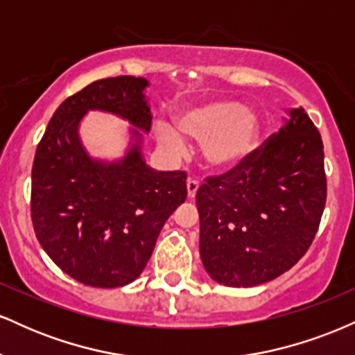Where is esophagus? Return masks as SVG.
Returning a JSON list of instances; mask_svg holds the SVG:
<instances>
[{"label":"esophagus","instance_id":"obj_1","mask_svg":"<svg viewBox=\"0 0 355 355\" xmlns=\"http://www.w3.org/2000/svg\"><path fill=\"white\" fill-rule=\"evenodd\" d=\"M198 187H200V183L193 180V178H189V180H187V193H189V198H193L195 195H197Z\"/></svg>","mask_w":355,"mask_h":355}]
</instances>
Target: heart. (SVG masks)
Here are the masks:
<instances>
[{"mask_svg": "<svg viewBox=\"0 0 355 355\" xmlns=\"http://www.w3.org/2000/svg\"><path fill=\"white\" fill-rule=\"evenodd\" d=\"M175 126L182 135L202 141L203 158L214 170H232L245 164L262 137L259 113L230 98L202 101L183 108L175 115ZM153 132L164 148L172 152L185 148L181 132L168 123L157 121Z\"/></svg>", "mask_w": 355, "mask_h": 355, "instance_id": "1", "label": "heart"}]
</instances>
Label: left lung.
<instances>
[{"mask_svg":"<svg viewBox=\"0 0 355 355\" xmlns=\"http://www.w3.org/2000/svg\"><path fill=\"white\" fill-rule=\"evenodd\" d=\"M197 190L202 263L215 282L254 287L311 247L327 198L324 145L304 108L237 168Z\"/></svg>","mask_w":355,"mask_h":355,"instance_id":"8db88e82","label":"left lung"}]
</instances>
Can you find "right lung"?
<instances>
[{
  "label": "right lung",
  "instance_id": "right-lung-1",
  "mask_svg": "<svg viewBox=\"0 0 355 355\" xmlns=\"http://www.w3.org/2000/svg\"><path fill=\"white\" fill-rule=\"evenodd\" d=\"M148 81L116 76L71 95L46 126L31 170V220L43 250L64 274L89 287L133 282L170 215L187 198V173L157 172L141 155L152 126ZM92 109L128 119L132 144L123 159H92L79 121Z\"/></svg>",
  "mask_w": 355,
  "mask_h": 355
}]
</instances>
